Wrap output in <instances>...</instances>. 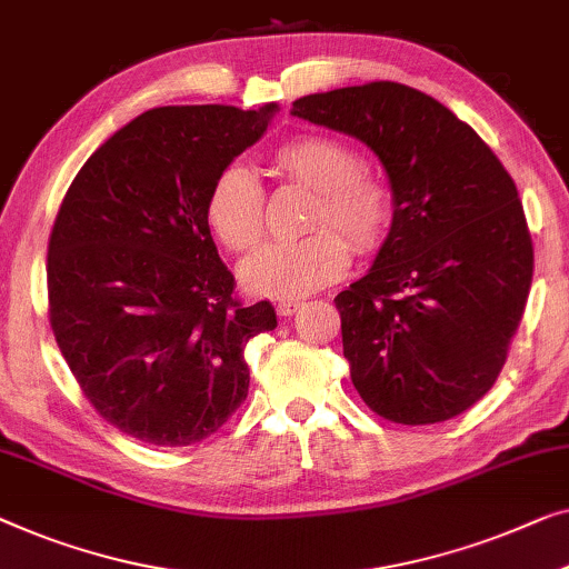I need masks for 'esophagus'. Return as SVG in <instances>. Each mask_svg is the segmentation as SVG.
Masks as SVG:
<instances>
[{
	"instance_id": "obj_1",
	"label": "esophagus",
	"mask_w": 569,
	"mask_h": 569,
	"mask_svg": "<svg viewBox=\"0 0 569 569\" xmlns=\"http://www.w3.org/2000/svg\"><path fill=\"white\" fill-rule=\"evenodd\" d=\"M300 300H279V302H274V308H277V312L279 316H295V312L300 310Z\"/></svg>"
}]
</instances>
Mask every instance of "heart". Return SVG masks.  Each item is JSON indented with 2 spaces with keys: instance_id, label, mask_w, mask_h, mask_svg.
Masks as SVG:
<instances>
[{
  "instance_id": "heart-1",
  "label": "heart",
  "mask_w": 569,
  "mask_h": 569,
  "mask_svg": "<svg viewBox=\"0 0 569 569\" xmlns=\"http://www.w3.org/2000/svg\"><path fill=\"white\" fill-rule=\"evenodd\" d=\"M277 174L310 187L308 228L298 241H271L241 264V279L251 292L269 298H300L349 267V240L357 253H372L395 223L390 182L361 167L353 146L331 136L305 133L271 153ZM204 223L233 253H246L264 233V187L243 163H228L210 182L204 197ZM347 238L343 239L342 236Z\"/></svg>"
}]
</instances>
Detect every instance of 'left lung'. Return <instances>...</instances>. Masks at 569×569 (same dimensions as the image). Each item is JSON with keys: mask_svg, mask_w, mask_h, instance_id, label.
I'll return each mask as SVG.
<instances>
[{"mask_svg": "<svg viewBox=\"0 0 569 569\" xmlns=\"http://www.w3.org/2000/svg\"><path fill=\"white\" fill-rule=\"evenodd\" d=\"M292 114L365 141L395 192L372 269L333 300L353 387L392 423L465 413L496 385L531 290L513 179L467 122L398 81L300 97Z\"/></svg>", "mask_w": 569, "mask_h": 569, "instance_id": "left-lung-1", "label": "left lung"}]
</instances>
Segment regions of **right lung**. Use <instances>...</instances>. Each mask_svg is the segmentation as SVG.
<instances>
[{
	"instance_id": "add662e5",
	"label": "right lung",
	"mask_w": 569,
	"mask_h": 569,
	"mask_svg": "<svg viewBox=\"0 0 569 569\" xmlns=\"http://www.w3.org/2000/svg\"><path fill=\"white\" fill-rule=\"evenodd\" d=\"M277 104L153 107L97 148L48 238V320L97 413L153 447L216 433L249 395L243 349L274 331L241 302L204 223L223 167L264 136Z\"/></svg>"
}]
</instances>
